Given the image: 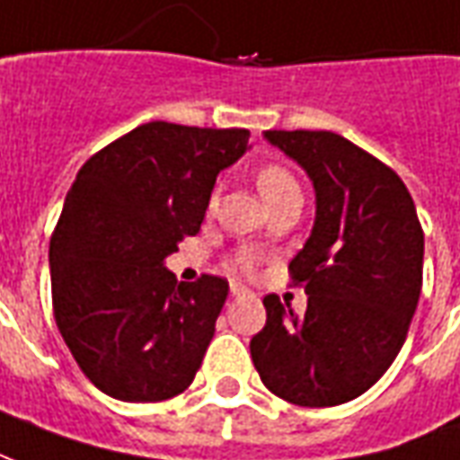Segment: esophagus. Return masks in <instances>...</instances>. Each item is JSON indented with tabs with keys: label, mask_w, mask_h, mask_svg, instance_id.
<instances>
[{
	"label": "esophagus",
	"mask_w": 460,
	"mask_h": 460,
	"mask_svg": "<svg viewBox=\"0 0 460 460\" xmlns=\"http://www.w3.org/2000/svg\"><path fill=\"white\" fill-rule=\"evenodd\" d=\"M230 290H233V296H235V297L252 296V290H250V288H245L243 283H233V285H230Z\"/></svg>",
	"instance_id": "obj_1"
}]
</instances>
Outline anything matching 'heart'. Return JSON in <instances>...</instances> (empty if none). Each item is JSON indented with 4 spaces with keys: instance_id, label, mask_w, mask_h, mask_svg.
<instances>
[{
    "instance_id": "heart-1",
    "label": "heart",
    "mask_w": 460,
    "mask_h": 460,
    "mask_svg": "<svg viewBox=\"0 0 460 460\" xmlns=\"http://www.w3.org/2000/svg\"><path fill=\"white\" fill-rule=\"evenodd\" d=\"M258 190H261L265 202H270V199L283 195L288 190H297V182L296 177L290 175L285 167H280V164H268V167H262L261 172H258ZM215 202H217V198L212 195L210 208H215ZM258 262H261V255L250 248L237 250L235 255H233V265L240 268L243 272H252L258 268Z\"/></svg>"
}]
</instances>
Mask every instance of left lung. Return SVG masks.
Returning a JSON list of instances; mask_svg holds the SVG:
<instances>
[{"instance_id":"obj_1","label":"left lung","mask_w":460,"mask_h":460,"mask_svg":"<svg viewBox=\"0 0 460 460\" xmlns=\"http://www.w3.org/2000/svg\"><path fill=\"white\" fill-rule=\"evenodd\" d=\"M265 139L313 180L315 223L290 261L303 315L265 296L250 341L265 388L305 408L366 394L403 348L423 285V230L403 180L335 132L268 129Z\"/></svg>"}]
</instances>
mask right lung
<instances>
[{
  "label": "right lung",
  "mask_w": 460,
  "mask_h": 460,
  "mask_svg": "<svg viewBox=\"0 0 460 460\" xmlns=\"http://www.w3.org/2000/svg\"><path fill=\"white\" fill-rule=\"evenodd\" d=\"M248 129L147 122L82 164L49 240L57 328L102 394L157 403L188 388L215 335L227 280L164 268L195 235Z\"/></svg>",
  "instance_id": "add662e5"
}]
</instances>
